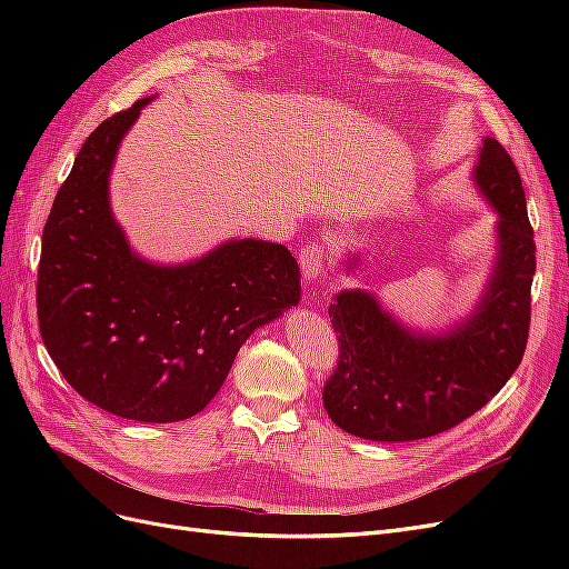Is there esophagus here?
<instances>
[{
	"mask_svg": "<svg viewBox=\"0 0 569 569\" xmlns=\"http://www.w3.org/2000/svg\"><path fill=\"white\" fill-rule=\"evenodd\" d=\"M325 266H327V249L322 244L311 242L299 251V268L303 272V278L308 280L320 278Z\"/></svg>",
	"mask_w": 569,
	"mask_h": 569,
	"instance_id": "obj_1",
	"label": "esophagus"
}]
</instances>
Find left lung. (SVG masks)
I'll list each match as a JSON object with an SVG mask.
<instances>
[{
	"mask_svg": "<svg viewBox=\"0 0 569 569\" xmlns=\"http://www.w3.org/2000/svg\"><path fill=\"white\" fill-rule=\"evenodd\" d=\"M475 180L501 216V251L468 322L443 337H416L366 291H341L330 306L339 358L322 406L343 432L372 441L441 435L485 408L522 363L537 270L522 178L510 153L485 140Z\"/></svg>",
	"mask_w": 569,
	"mask_h": 569,
	"instance_id": "obj_1",
	"label": "left lung"
}]
</instances>
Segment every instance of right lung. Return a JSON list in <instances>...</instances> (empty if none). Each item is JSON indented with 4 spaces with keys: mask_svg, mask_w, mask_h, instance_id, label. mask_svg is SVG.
<instances>
[{
    "mask_svg": "<svg viewBox=\"0 0 569 569\" xmlns=\"http://www.w3.org/2000/svg\"><path fill=\"white\" fill-rule=\"evenodd\" d=\"M149 99L97 126L51 203L38 322L82 399L128 420L178 422L213 399L256 327L299 301V266L261 239L228 242L178 268L130 251L109 209V173Z\"/></svg>",
    "mask_w": 569,
    "mask_h": 569,
    "instance_id": "obj_1",
    "label": "right lung"
}]
</instances>
